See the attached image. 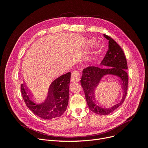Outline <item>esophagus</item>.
Wrapping results in <instances>:
<instances>
[{"label": "esophagus", "mask_w": 148, "mask_h": 148, "mask_svg": "<svg viewBox=\"0 0 148 148\" xmlns=\"http://www.w3.org/2000/svg\"><path fill=\"white\" fill-rule=\"evenodd\" d=\"M80 80V75L77 71H74L71 74V81L72 82H78Z\"/></svg>", "instance_id": "obj_1"}]
</instances>
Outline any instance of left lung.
Returning a JSON list of instances; mask_svg holds the SVG:
<instances>
[{
	"instance_id": "1",
	"label": "left lung",
	"mask_w": 148,
	"mask_h": 148,
	"mask_svg": "<svg viewBox=\"0 0 148 148\" xmlns=\"http://www.w3.org/2000/svg\"><path fill=\"white\" fill-rule=\"evenodd\" d=\"M103 36L108 40V50L101 64L107 68L96 66L85 68L82 70L80 82L90 110L98 115H106L114 112L123 103L127 95L128 75L126 70H128L127 61L123 50L112 38L106 34H103ZM107 75L117 77L121 82L124 91L120 102L108 108L102 107L95 101V98L96 89L103 77Z\"/></svg>"
}]
</instances>
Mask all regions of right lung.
I'll return each instance as SVG.
<instances>
[{
  "label": "right lung",
  "instance_id": "add662e5",
  "mask_svg": "<svg viewBox=\"0 0 148 148\" xmlns=\"http://www.w3.org/2000/svg\"><path fill=\"white\" fill-rule=\"evenodd\" d=\"M70 78L69 72L54 80L49 87L47 98L41 102L33 99L25 84H22L21 92L26 106L41 118L51 119L60 117L66 111L69 103Z\"/></svg>",
  "mask_w": 148,
  "mask_h": 148
}]
</instances>
